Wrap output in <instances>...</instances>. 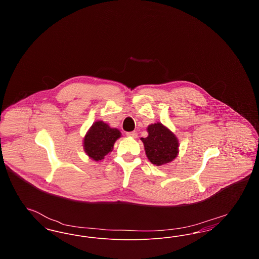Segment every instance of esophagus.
Wrapping results in <instances>:
<instances>
[{
    "instance_id": "1",
    "label": "esophagus",
    "mask_w": 259,
    "mask_h": 259,
    "mask_svg": "<svg viewBox=\"0 0 259 259\" xmlns=\"http://www.w3.org/2000/svg\"><path fill=\"white\" fill-rule=\"evenodd\" d=\"M126 136H127V137H130V138H137L138 133H137L136 131H132V132H127V133H126Z\"/></svg>"
}]
</instances>
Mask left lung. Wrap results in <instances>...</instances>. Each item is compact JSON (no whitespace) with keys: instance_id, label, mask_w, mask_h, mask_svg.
<instances>
[{"instance_id":"8db88e82","label":"left lung","mask_w":259,"mask_h":259,"mask_svg":"<svg viewBox=\"0 0 259 259\" xmlns=\"http://www.w3.org/2000/svg\"><path fill=\"white\" fill-rule=\"evenodd\" d=\"M148 136L142 138L148 160L161 166L174 160L179 153V141L167 127L160 122L148 125Z\"/></svg>"}]
</instances>
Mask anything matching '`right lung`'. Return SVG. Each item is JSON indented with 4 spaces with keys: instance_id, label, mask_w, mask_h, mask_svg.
Returning a JSON list of instances; mask_svg holds the SVG:
<instances>
[{
    "instance_id": "right-lung-1",
    "label": "right lung",
    "mask_w": 259,
    "mask_h": 259,
    "mask_svg": "<svg viewBox=\"0 0 259 259\" xmlns=\"http://www.w3.org/2000/svg\"><path fill=\"white\" fill-rule=\"evenodd\" d=\"M121 133L116 128H111L104 121H96L90 127L83 140V148L87 155L93 160L100 161L110 153L115 141Z\"/></svg>"
}]
</instances>
